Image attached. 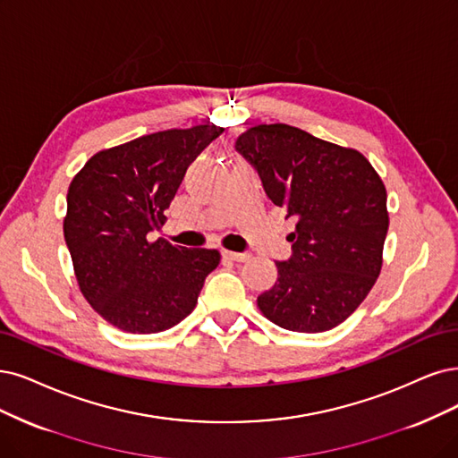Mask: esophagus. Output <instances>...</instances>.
Here are the masks:
<instances>
[{
	"mask_svg": "<svg viewBox=\"0 0 458 458\" xmlns=\"http://www.w3.org/2000/svg\"><path fill=\"white\" fill-rule=\"evenodd\" d=\"M223 255V259L226 260H233V262H243L249 259V252H233V250H223L220 252Z\"/></svg>",
	"mask_w": 458,
	"mask_h": 458,
	"instance_id": "esophagus-1",
	"label": "esophagus"
}]
</instances>
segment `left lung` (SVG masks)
<instances>
[{"mask_svg": "<svg viewBox=\"0 0 458 458\" xmlns=\"http://www.w3.org/2000/svg\"><path fill=\"white\" fill-rule=\"evenodd\" d=\"M286 218L293 257L276 262L277 281L259 310L293 332H327L357 310L383 266L386 191L359 150L289 124H259L235 140Z\"/></svg>", "mask_w": 458, "mask_h": 458, "instance_id": "left-lung-1", "label": "left lung"}]
</instances>
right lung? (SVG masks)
Wrapping results in <instances>:
<instances>
[{
    "label": "right lung",
    "instance_id": "add662e5",
    "mask_svg": "<svg viewBox=\"0 0 458 458\" xmlns=\"http://www.w3.org/2000/svg\"><path fill=\"white\" fill-rule=\"evenodd\" d=\"M225 128L164 130L104 148L67 191L64 238L82 296L109 325L157 334L179 325L220 262L216 249H186L147 233L164 225L189 165Z\"/></svg>",
    "mask_w": 458,
    "mask_h": 458
}]
</instances>
